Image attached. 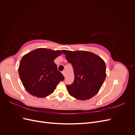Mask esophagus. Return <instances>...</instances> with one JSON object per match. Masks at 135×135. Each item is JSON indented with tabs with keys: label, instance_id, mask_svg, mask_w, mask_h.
I'll return each mask as SVG.
<instances>
[{
	"label": "esophagus",
	"instance_id": "obj_1",
	"mask_svg": "<svg viewBox=\"0 0 135 135\" xmlns=\"http://www.w3.org/2000/svg\"><path fill=\"white\" fill-rule=\"evenodd\" d=\"M62 74L64 75V76H65V71H63L62 72Z\"/></svg>",
	"mask_w": 135,
	"mask_h": 135
}]
</instances>
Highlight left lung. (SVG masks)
<instances>
[{
    "mask_svg": "<svg viewBox=\"0 0 135 135\" xmlns=\"http://www.w3.org/2000/svg\"><path fill=\"white\" fill-rule=\"evenodd\" d=\"M62 52L74 70V81L66 85L69 95L80 100H88L96 95L107 76L104 61L88 51Z\"/></svg>",
    "mask_w": 135,
    "mask_h": 135,
    "instance_id": "1",
    "label": "left lung"
}]
</instances>
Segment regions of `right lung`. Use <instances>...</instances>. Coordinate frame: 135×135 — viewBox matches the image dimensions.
Returning <instances> with one entry per match:
<instances>
[{
  "label": "right lung",
  "instance_id": "right-lung-1",
  "mask_svg": "<svg viewBox=\"0 0 135 135\" xmlns=\"http://www.w3.org/2000/svg\"><path fill=\"white\" fill-rule=\"evenodd\" d=\"M61 54L59 50L38 48L23 56L18 68L19 76L26 90L31 95L37 97L50 95L60 81L64 80L54 62Z\"/></svg>",
  "mask_w": 135,
  "mask_h": 135
}]
</instances>
